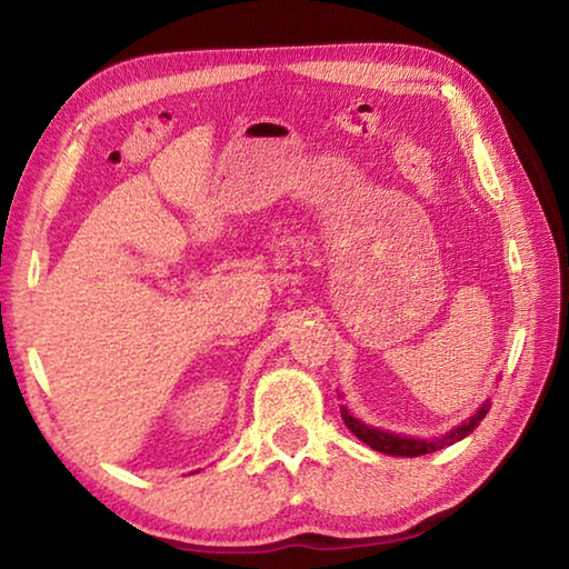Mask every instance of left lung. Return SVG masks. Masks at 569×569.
Returning <instances> with one entry per match:
<instances>
[{"mask_svg":"<svg viewBox=\"0 0 569 569\" xmlns=\"http://www.w3.org/2000/svg\"><path fill=\"white\" fill-rule=\"evenodd\" d=\"M492 403L485 401L477 409V413H471L467 421H461L457 429L447 431L437 439H417V437H401L393 435V431H383V429H373L369 423H363L361 419H356L353 413L341 407V419L346 427H349L356 437H359L363 445H369L371 449L381 451V455H391V457H421V455H431V451H439L445 447L457 445V441L465 439L469 431H475L479 427V421L487 417V411Z\"/></svg>","mask_w":569,"mask_h":569,"instance_id":"left-lung-1","label":"left lung"}]
</instances>
